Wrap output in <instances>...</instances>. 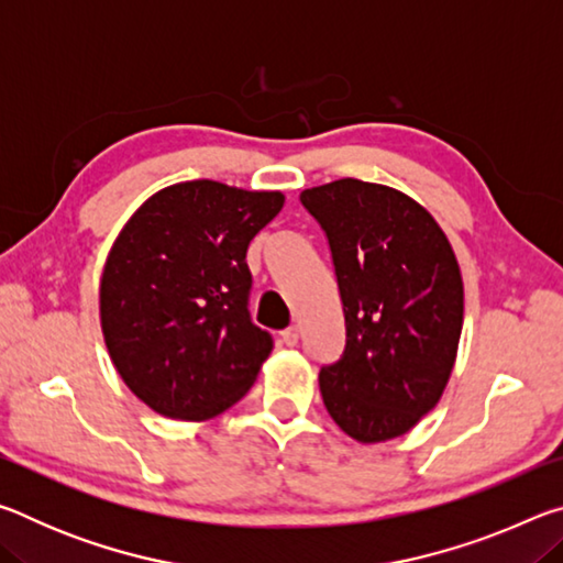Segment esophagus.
<instances>
[{"mask_svg": "<svg viewBox=\"0 0 563 563\" xmlns=\"http://www.w3.org/2000/svg\"><path fill=\"white\" fill-rule=\"evenodd\" d=\"M298 340H300L298 328H288V330L280 332V342L285 347H295V345H298Z\"/></svg>", "mask_w": 563, "mask_h": 563, "instance_id": "1", "label": "esophagus"}]
</instances>
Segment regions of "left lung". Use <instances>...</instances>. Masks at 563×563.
<instances>
[{"label": "left lung", "instance_id": "obj_1", "mask_svg": "<svg viewBox=\"0 0 563 563\" xmlns=\"http://www.w3.org/2000/svg\"><path fill=\"white\" fill-rule=\"evenodd\" d=\"M325 231L345 312V350L320 395L352 440L412 430L440 402L464 320V285L442 228L412 198L340 178L300 194Z\"/></svg>", "mask_w": 563, "mask_h": 563}]
</instances>
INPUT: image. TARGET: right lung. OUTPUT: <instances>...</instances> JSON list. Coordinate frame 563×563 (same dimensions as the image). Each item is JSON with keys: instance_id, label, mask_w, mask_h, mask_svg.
<instances>
[{"instance_id": "1", "label": "right lung", "mask_w": 563, "mask_h": 563, "mask_svg": "<svg viewBox=\"0 0 563 563\" xmlns=\"http://www.w3.org/2000/svg\"><path fill=\"white\" fill-rule=\"evenodd\" d=\"M278 190L186 180L123 225L101 275L113 367L154 412L201 422L241 399L273 350L253 325L245 253L280 213Z\"/></svg>"}]
</instances>
